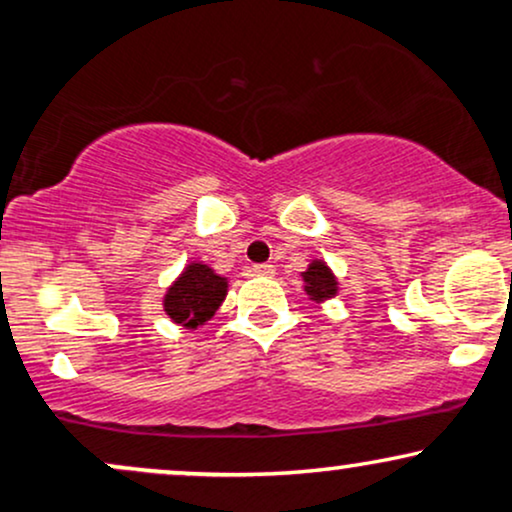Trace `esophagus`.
I'll use <instances>...</instances> for the list:
<instances>
[{"label": "esophagus", "mask_w": 512, "mask_h": 512, "mask_svg": "<svg viewBox=\"0 0 512 512\" xmlns=\"http://www.w3.org/2000/svg\"><path fill=\"white\" fill-rule=\"evenodd\" d=\"M252 274H255V276H274V264H255V267H252Z\"/></svg>", "instance_id": "34e87169"}]
</instances>
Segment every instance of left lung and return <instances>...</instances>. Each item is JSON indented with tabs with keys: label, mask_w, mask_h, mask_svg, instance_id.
I'll use <instances>...</instances> for the list:
<instances>
[{
	"label": "left lung",
	"mask_w": 512,
	"mask_h": 512,
	"mask_svg": "<svg viewBox=\"0 0 512 512\" xmlns=\"http://www.w3.org/2000/svg\"><path fill=\"white\" fill-rule=\"evenodd\" d=\"M303 279V291L308 293V298L313 303H327L332 301L334 296L339 293V279L334 276L332 267L325 260H315L308 264V269L301 272Z\"/></svg>",
	"instance_id": "obj_1"
}]
</instances>
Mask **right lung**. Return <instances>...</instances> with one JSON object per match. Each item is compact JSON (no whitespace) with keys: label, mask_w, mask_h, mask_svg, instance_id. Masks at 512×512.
I'll list each match as a JSON object with an SVG mask.
<instances>
[{"label":"right lung","mask_w":512,"mask_h":512,"mask_svg":"<svg viewBox=\"0 0 512 512\" xmlns=\"http://www.w3.org/2000/svg\"><path fill=\"white\" fill-rule=\"evenodd\" d=\"M228 279L204 262H190L178 274V279L166 289L163 310L175 325L185 330H197L207 325L219 305L226 301Z\"/></svg>","instance_id":"right-lung-1"}]
</instances>
